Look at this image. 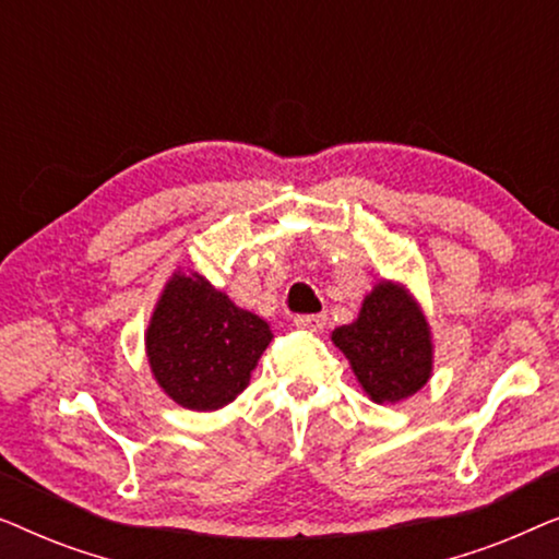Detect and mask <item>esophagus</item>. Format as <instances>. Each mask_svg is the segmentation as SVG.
<instances>
[{
	"instance_id": "esophagus-1",
	"label": "esophagus",
	"mask_w": 559,
	"mask_h": 559,
	"mask_svg": "<svg viewBox=\"0 0 559 559\" xmlns=\"http://www.w3.org/2000/svg\"><path fill=\"white\" fill-rule=\"evenodd\" d=\"M325 320H328L325 316H297L295 325L302 328V331L318 333V331H323V328H325Z\"/></svg>"
}]
</instances>
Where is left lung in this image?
<instances>
[{
  "mask_svg": "<svg viewBox=\"0 0 559 559\" xmlns=\"http://www.w3.org/2000/svg\"><path fill=\"white\" fill-rule=\"evenodd\" d=\"M331 341L377 404L407 400L432 377L430 323L409 289L396 282H377L364 297L358 318L335 328Z\"/></svg>",
  "mask_w": 559,
  "mask_h": 559,
  "instance_id": "1",
  "label": "left lung"
}]
</instances>
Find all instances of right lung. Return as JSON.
<instances>
[{"mask_svg": "<svg viewBox=\"0 0 559 559\" xmlns=\"http://www.w3.org/2000/svg\"><path fill=\"white\" fill-rule=\"evenodd\" d=\"M270 341L264 318L236 308L209 280L182 270L165 282L144 333L157 386L175 404L195 412L234 402L249 386Z\"/></svg>", "mask_w": 559, "mask_h": 559, "instance_id": "obj_1", "label": "right lung"}]
</instances>
